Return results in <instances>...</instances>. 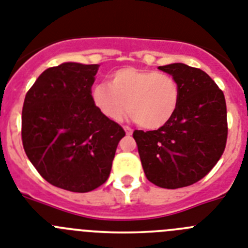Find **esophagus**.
<instances>
[{
	"mask_svg": "<svg viewBox=\"0 0 248 248\" xmlns=\"http://www.w3.org/2000/svg\"><path fill=\"white\" fill-rule=\"evenodd\" d=\"M123 128H124V130H125L126 135H132L133 130H132V128H130V126H128V125H124V126H123Z\"/></svg>",
	"mask_w": 248,
	"mask_h": 248,
	"instance_id": "1",
	"label": "esophagus"
}]
</instances>
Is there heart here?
<instances>
[{
    "label": "heart",
    "instance_id": "obj_1",
    "mask_svg": "<svg viewBox=\"0 0 248 248\" xmlns=\"http://www.w3.org/2000/svg\"><path fill=\"white\" fill-rule=\"evenodd\" d=\"M181 90L177 80L167 73L126 66L108 76L107 84L92 89L95 108L105 118L120 122L128 109L138 125L158 129L172 119L179 105Z\"/></svg>",
    "mask_w": 248,
    "mask_h": 248
}]
</instances>
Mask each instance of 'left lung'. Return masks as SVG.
<instances>
[{"label": "left lung", "mask_w": 248, "mask_h": 248, "mask_svg": "<svg viewBox=\"0 0 248 248\" xmlns=\"http://www.w3.org/2000/svg\"><path fill=\"white\" fill-rule=\"evenodd\" d=\"M159 70L179 85L178 109L156 130H134L145 177L168 189L187 187L206 177L225 152L227 109L225 95L204 71L186 63Z\"/></svg>", "instance_id": "8db88e82"}]
</instances>
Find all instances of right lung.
Here are the masks:
<instances>
[{"label":"right lung","mask_w":248,"mask_h":248,"mask_svg":"<svg viewBox=\"0 0 248 248\" xmlns=\"http://www.w3.org/2000/svg\"><path fill=\"white\" fill-rule=\"evenodd\" d=\"M99 65L63 62L48 67L25 96L22 145L50 185L85 193L109 178L115 150L125 135L92 100Z\"/></svg>","instance_id":"obj_1"}]
</instances>
